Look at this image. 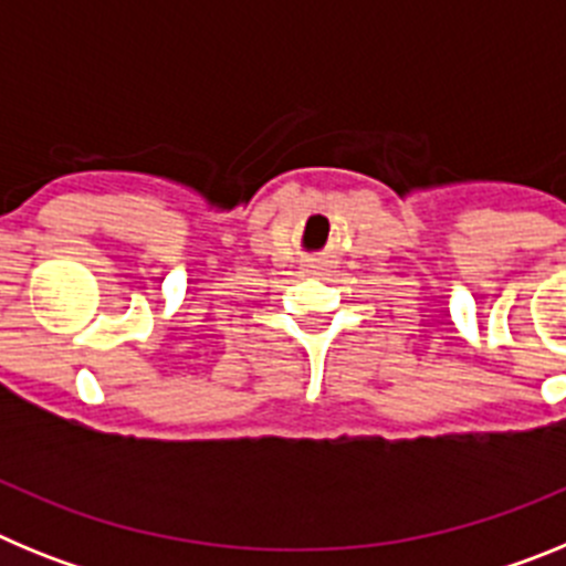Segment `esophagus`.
Masks as SVG:
<instances>
[{"label":"esophagus","instance_id":"1","mask_svg":"<svg viewBox=\"0 0 566 566\" xmlns=\"http://www.w3.org/2000/svg\"><path fill=\"white\" fill-rule=\"evenodd\" d=\"M328 272H332V263H323V260H312L306 266V274H317V277H323Z\"/></svg>","mask_w":566,"mask_h":566}]
</instances>
